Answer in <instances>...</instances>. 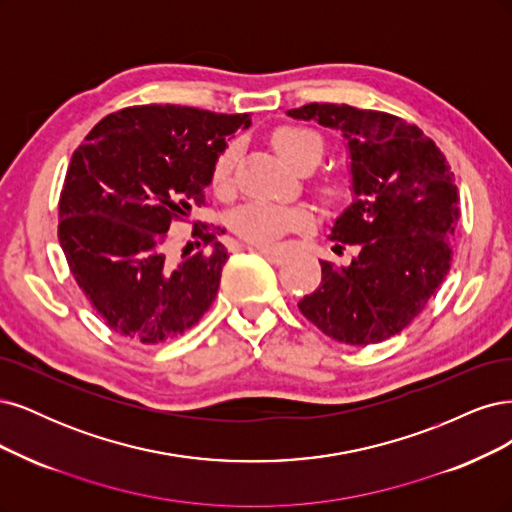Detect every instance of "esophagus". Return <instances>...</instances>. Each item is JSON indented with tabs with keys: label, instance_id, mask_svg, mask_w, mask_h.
I'll list each match as a JSON object with an SVG mask.
<instances>
[{
	"label": "esophagus",
	"instance_id": "obj_1",
	"mask_svg": "<svg viewBox=\"0 0 512 512\" xmlns=\"http://www.w3.org/2000/svg\"><path fill=\"white\" fill-rule=\"evenodd\" d=\"M259 253L274 263H283L287 259V251L280 246H259Z\"/></svg>",
	"mask_w": 512,
	"mask_h": 512
}]
</instances>
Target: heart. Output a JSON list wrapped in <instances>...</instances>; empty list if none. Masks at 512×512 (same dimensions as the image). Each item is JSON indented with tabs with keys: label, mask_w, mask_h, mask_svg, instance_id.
Segmentation results:
<instances>
[{
	"label": "heart",
	"mask_w": 512,
	"mask_h": 512,
	"mask_svg": "<svg viewBox=\"0 0 512 512\" xmlns=\"http://www.w3.org/2000/svg\"><path fill=\"white\" fill-rule=\"evenodd\" d=\"M272 146L276 155L287 166L295 170H312L323 157V142L319 136L302 127H280L272 134ZM236 163V146H229L227 151L214 163L212 170V187L219 193L232 189V172ZM327 200H336L342 195V185L338 180H327L321 189ZM310 223V214L300 208L251 202L244 204L234 217V229L242 240L255 244H272L289 229L306 227Z\"/></svg>",
	"instance_id": "heart-1"
}]
</instances>
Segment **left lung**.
I'll return each mask as SVG.
<instances>
[{"instance_id": "8db88e82", "label": "left lung", "mask_w": 512, "mask_h": 512, "mask_svg": "<svg viewBox=\"0 0 512 512\" xmlns=\"http://www.w3.org/2000/svg\"><path fill=\"white\" fill-rule=\"evenodd\" d=\"M346 140L353 202L334 219L332 251L353 244L346 266L321 259V285L302 315L344 344L383 342L415 319L451 268L457 187L440 148L417 125L346 104L287 110Z\"/></svg>"}]
</instances>
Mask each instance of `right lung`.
Instances as JSON below:
<instances>
[{"label": "right lung", "mask_w": 512, "mask_h": 512, "mask_svg": "<svg viewBox=\"0 0 512 512\" xmlns=\"http://www.w3.org/2000/svg\"><path fill=\"white\" fill-rule=\"evenodd\" d=\"M251 114L134 106L97 123L72 159L59 200V242L70 272L114 332L159 344L187 332L217 298L227 249L170 261L172 219L204 202L214 163ZM223 234V229H221Z\"/></svg>", "instance_id": "add662e5"}]
</instances>
